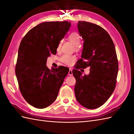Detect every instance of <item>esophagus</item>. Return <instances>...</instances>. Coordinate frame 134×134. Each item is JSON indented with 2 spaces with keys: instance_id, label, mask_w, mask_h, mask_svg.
<instances>
[{
  "instance_id": "obj_1",
  "label": "esophagus",
  "mask_w": 134,
  "mask_h": 134,
  "mask_svg": "<svg viewBox=\"0 0 134 134\" xmlns=\"http://www.w3.org/2000/svg\"><path fill=\"white\" fill-rule=\"evenodd\" d=\"M68 74H69V75H72V69L71 68L69 69V71Z\"/></svg>"
}]
</instances>
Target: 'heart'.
<instances>
[{
	"mask_svg": "<svg viewBox=\"0 0 134 134\" xmlns=\"http://www.w3.org/2000/svg\"><path fill=\"white\" fill-rule=\"evenodd\" d=\"M68 39L75 46V47L77 48L78 47V45L80 42V36L79 34L77 32H72L68 36ZM62 46V42H60L59 44L58 49H60ZM75 59V56L71 55L65 54L63 55L60 58V60L66 65H71L73 63L74 60Z\"/></svg>",
	"mask_w": 134,
	"mask_h": 134,
	"instance_id": "obj_1",
	"label": "heart"
}]
</instances>
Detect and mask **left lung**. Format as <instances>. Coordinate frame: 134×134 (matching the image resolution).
Here are the masks:
<instances>
[{
	"mask_svg": "<svg viewBox=\"0 0 134 134\" xmlns=\"http://www.w3.org/2000/svg\"><path fill=\"white\" fill-rule=\"evenodd\" d=\"M78 30L82 36L83 48L79 64L72 70L76 79L74 88L77 101L88 109L103 105L116 87L118 61L114 43L103 28L90 22L79 21ZM90 68L88 75H83L79 68Z\"/></svg>",
	"mask_w": 134,
	"mask_h": 134,
	"instance_id": "1",
	"label": "left lung"
}]
</instances>
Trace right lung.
I'll return each instance as SVG.
<instances>
[{
    "mask_svg": "<svg viewBox=\"0 0 134 134\" xmlns=\"http://www.w3.org/2000/svg\"><path fill=\"white\" fill-rule=\"evenodd\" d=\"M70 26L68 21L41 23L28 31L20 43L15 75L23 98L35 108H46L54 102L69 70L63 66L50 70L46 64Z\"/></svg>",
    "mask_w": 134,
    "mask_h": 134,
    "instance_id": "1",
    "label": "right lung"
}]
</instances>
